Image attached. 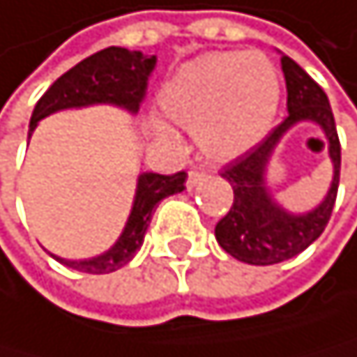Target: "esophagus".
<instances>
[{"label": "esophagus", "instance_id": "34e87169", "mask_svg": "<svg viewBox=\"0 0 357 357\" xmlns=\"http://www.w3.org/2000/svg\"><path fill=\"white\" fill-rule=\"evenodd\" d=\"M208 177V173L206 171H202V169H191L188 171V180H186V186L188 188H195V186H199L204 180Z\"/></svg>", "mask_w": 357, "mask_h": 357}]
</instances>
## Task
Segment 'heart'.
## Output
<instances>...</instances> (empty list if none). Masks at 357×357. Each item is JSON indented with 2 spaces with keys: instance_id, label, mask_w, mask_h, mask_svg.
I'll use <instances>...</instances> for the list:
<instances>
[{
  "instance_id": "heart-1",
  "label": "heart",
  "mask_w": 357,
  "mask_h": 357,
  "mask_svg": "<svg viewBox=\"0 0 357 357\" xmlns=\"http://www.w3.org/2000/svg\"><path fill=\"white\" fill-rule=\"evenodd\" d=\"M278 104V73L255 50L204 53L182 64L160 91L164 113L191 126L199 151L220 162L255 146Z\"/></svg>"
}]
</instances>
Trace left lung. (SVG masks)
Masks as SVG:
<instances>
[{
	"label": "left lung",
	"instance_id": "8db88e82",
	"mask_svg": "<svg viewBox=\"0 0 357 357\" xmlns=\"http://www.w3.org/2000/svg\"><path fill=\"white\" fill-rule=\"evenodd\" d=\"M280 64L287 79V119L222 171V177L233 186V204L218 222L215 240L235 260L255 266L284 262L318 240L329 224L340 184V139L329 100L291 57L282 55ZM300 121H311L325 133L334 164V180L318 207L307 214H291L275 202L266 186V166L279 139Z\"/></svg>",
	"mask_w": 357,
	"mask_h": 357
}]
</instances>
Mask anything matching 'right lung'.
I'll use <instances>...</instances> for the list:
<instances>
[{"label":"right lung","mask_w":357,"mask_h":357,"mask_svg":"<svg viewBox=\"0 0 357 357\" xmlns=\"http://www.w3.org/2000/svg\"><path fill=\"white\" fill-rule=\"evenodd\" d=\"M155 55H144L139 50H128L111 46L100 53L82 59L77 66L50 84V89L42 95V100L35 104L31 117L28 137L33 135L39 119L53 115L66 108H82L95 104H111L119 106L128 113H137L139 104L146 93L149 75L155 68ZM186 182V173L180 171L175 175L160 173H142L137 177L135 199L130 215L124 224L122 235L117 242L102 255L89 257V260H66V257L53 255L57 262L66 264L82 273H113L122 268L126 262L133 260V255L144 242V235L151 224L153 208L164 197L182 193Z\"/></svg>","instance_id":"obj_1"}]
</instances>
